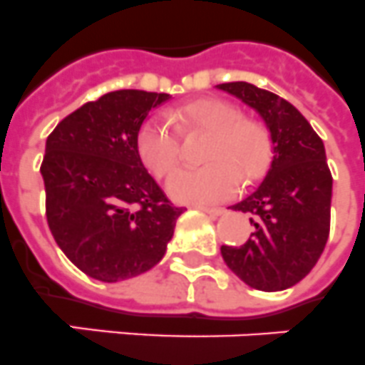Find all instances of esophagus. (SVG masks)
I'll list each match as a JSON object with an SVG mask.
<instances>
[{
  "label": "esophagus",
  "mask_w": 365,
  "mask_h": 365,
  "mask_svg": "<svg viewBox=\"0 0 365 365\" xmlns=\"http://www.w3.org/2000/svg\"><path fill=\"white\" fill-rule=\"evenodd\" d=\"M195 207H198V210H202L204 213H207V215H211V217H219L225 213V210H222V207H215V206H202V204H198V206H195Z\"/></svg>",
  "instance_id": "esophagus-1"
}]
</instances>
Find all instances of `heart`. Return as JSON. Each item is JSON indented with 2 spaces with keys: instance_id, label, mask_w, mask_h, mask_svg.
I'll return each instance as SVG.
<instances>
[{
  "instance_id": "obj_1",
  "label": "heart",
  "mask_w": 365,
  "mask_h": 365,
  "mask_svg": "<svg viewBox=\"0 0 365 365\" xmlns=\"http://www.w3.org/2000/svg\"><path fill=\"white\" fill-rule=\"evenodd\" d=\"M170 120L187 131L207 133L202 159L206 165L185 168L168 182V192L178 200L213 202L232 197L240 185L258 182L274 155V137L259 118L245 116L237 103L204 98L185 103ZM137 150L155 178L165 180L180 161V137L174 125L154 115L140 125Z\"/></svg>"
}]
</instances>
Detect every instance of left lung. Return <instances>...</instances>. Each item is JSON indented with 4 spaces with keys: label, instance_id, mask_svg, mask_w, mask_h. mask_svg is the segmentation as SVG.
Here are the masks:
<instances>
[{
    "label": "left lung",
    "instance_id": "obj_1",
    "mask_svg": "<svg viewBox=\"0 0 365 365\" xmlns=\"http://www.w3.org/2000/svg\"><path fill=\"white\" fill-rule=\"evenodd\" d=\"M258 109L274 137V155L258 189L232 206L250 215V235L240 247L222 245L232 271L262 292L295 286L314 269L330 232V174L324 145L295 107L256 85H217Z\"/></svg>",
    "mask_w": 365,
    "mask_h": 365
}]
</instances>
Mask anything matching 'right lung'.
Returning <instances> with one entry per match:
<instances>
[{
  "label": "right lung",
  "mask_w": 365,
  "mask_h": 365,
  "mask_svg": "<svg viewBox=\"0 0 365 365\" xmlns=\"http://www.w3.org/2000/svg\"><path fill=\"white\" fill-rule=\"evenodd\" d=\"M170 94L113 91L57 124L41 173L46 219L64 256L102 282L139 277L161 262L185 207L150 176L137 135Z\"/></svg>",
  "instance_id": "1"
}]
</instances>
